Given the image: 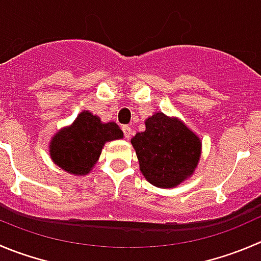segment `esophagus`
I'll list each match as a JSON object with an SVG mask.
<instances>
[{"mask_svg": "<svg viewBox=\"0 0 261 261\" xmlns=\"http://www.w3.org/2000/svg\"><path fill=\"white\" fill-rule=\"evenodd\" d=\"M121 129H123L124 137L130 138V136H132V128H130L129 125H123V126H121Z\"/></svg>", "mask_w": 261, "mask_h": 261, "instance_id": "esophagus-1", "label": "esophagus"}]
</instances>
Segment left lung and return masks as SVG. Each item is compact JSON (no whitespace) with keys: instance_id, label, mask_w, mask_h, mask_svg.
Here are the masks:
<instances>
[{"instance_id":"obj_1","label":"left lung","mask_w":261,"mask_h":261,"mask_svg":"<svg viewBox=\"0 0 261 261\" xmlns=\"http://www.w3.org/2000/svg\"><path fill=\"white\" fill-rule=\"evenodd\" d=\"M132 145L142 174L160 188L175 187L192 174L201 153L197 136L163 113L146 120V130L132 138Z\"/></svg>"}]
</instances>
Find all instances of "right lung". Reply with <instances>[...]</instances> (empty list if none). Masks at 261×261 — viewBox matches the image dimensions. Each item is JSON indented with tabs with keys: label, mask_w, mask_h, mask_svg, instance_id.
<instances>
[{
	"label": "right lung",
	"mask_w": 261,
	"mask_h": 261,
	"mask_svg": "<svg viewBox=\"0 0 261 261\" xmlns=\"http://www.w3.org/2000/svg\"><path fill=\"white\" fill-rule=\"evenodd\" d=\"M119 138H123V132L118 124H103L100 118L83 111L73 125L52 138L49 152L61 169L71 174L84 175L97 163L105 142Z\"/></svg>",
	"instance_id": "right-lung-1"
}]
</instances>
